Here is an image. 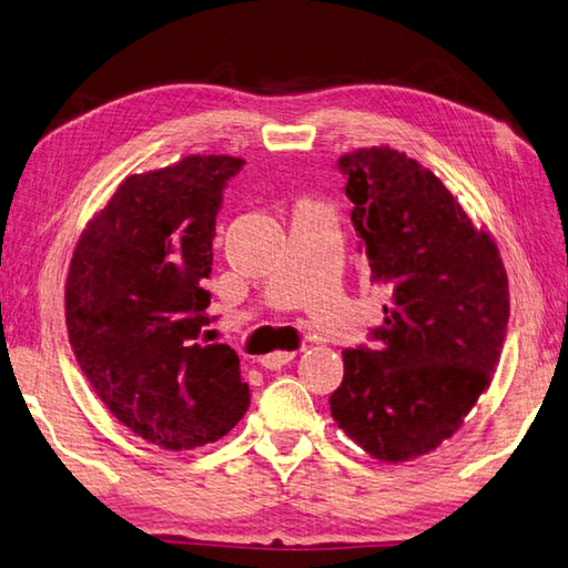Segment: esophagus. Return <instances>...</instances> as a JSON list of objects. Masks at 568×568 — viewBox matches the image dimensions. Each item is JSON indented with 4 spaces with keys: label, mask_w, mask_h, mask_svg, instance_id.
<instances>
[{
    "label": "esophagus",
    "mask_w": 568,
    "mask_h": 568,
    "mask_svg": "<svg viewBox=\"0 0 568 568\" xmlns=\"http://www.w3.org/2000/svg\"><path fill=\"white\" fill-rule=\"evenodd\" d=\"M296 357V352L292 349H276V352H270V355H264L260 362L264 369H280L284 367V364H288Z\"/></svg>",
    "instance_id": "obj_1"
}]
</instances>
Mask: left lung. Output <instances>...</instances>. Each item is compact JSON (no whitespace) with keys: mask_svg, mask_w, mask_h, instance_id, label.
Masks as SVG:
<instances>
[{"mask_svg":"<svg viewBox=\"0 0 568 568\" xmlns=\"http://www.w3.org/2000/svg\"><path fill=\"white\" fill-rule=\"evenodd\" d=\"M372 280L390 288L374 349H345L331 413L369 457L398 464L455 435L490 386L510 316L494 237L418 160L388 145L337 160Z\"/></svg>","mask_w":568,"mask_h":568,"instance_id":"1","label":"left lung"}]
</instances>
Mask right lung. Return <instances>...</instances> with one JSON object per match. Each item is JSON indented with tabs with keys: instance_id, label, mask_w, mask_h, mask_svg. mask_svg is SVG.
I'll return each mask as SVG.
<instances>
[{
	"instance_id": "obj_1",
	"label": "right lung",
	"mask_w": 568,
	"mask_h": 568,
	"mask_svg": "<svg viewBox=\"0 0 568 568\" xmlns=\"http://www.w3.org/2000/svg\"><path fill=\"white\" fill-rule=\"evenodd\" d=\"M243 165L233 155H186L129 174L72 252L70 347L113 418L158 447L216 443L250 406L235 349L199 343L216 213Z\"/></svg>"
}]
</instances>
